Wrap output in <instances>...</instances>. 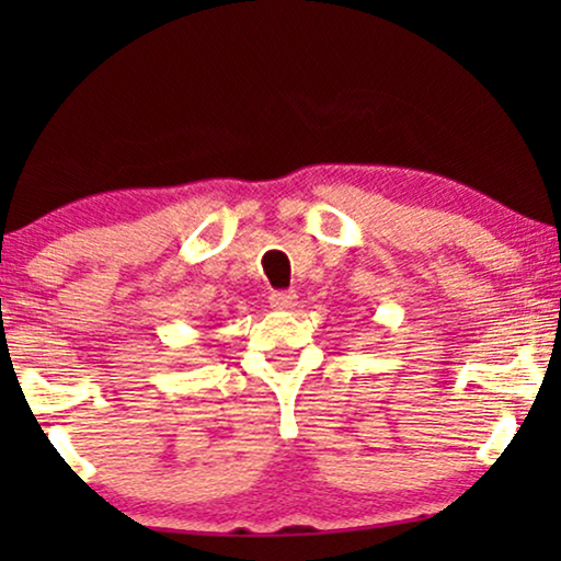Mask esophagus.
<instances>
[{
	"label": "esophagus",
	"instance_id": "obj_1",
	"mask_svg": "<svg viewBox=\"0 0 561 561\" xmlns=\"http://www.w3.org/2000/svg\"><path fill=\"white\" fill-rule=\"evenodd\" d=\"M271 306L275 311H288L294 309V306H298V296L296 290H278V294L271 296Z\"/></svg>",
	"mask_w": 561,
	"mask_h": 561
}]
</instances>
